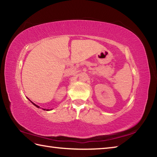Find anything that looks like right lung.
I'll return each mask as SVG.
<instances>
[{"mask_svg":"<svg viewBox=\"0 0 157 157\" xmlns=\"http://www.w3.org/2000/svg\"><path fill=\"white\" fill-rule=\"evenodd\" d=\"M33 105H34V106H36V107H38V108L39 107V106H37V105H36L35 104H34V103H33ZM44 110H46V109H44ZM48 110H49V109H46V111H48Z\"/></svg>","mask_w":157,"mask_h":157,"instance_id":"1","label":"right lung"}]
</instances>
